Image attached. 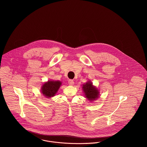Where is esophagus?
Returning <instances> with one entry per match:
<instances>
[{
	"label": "esophagus",
	"mask_w": 147,
	"mask_h": 147,
	"mask_svg": "<svg viewBox=\"0 0 147 147\" xmlns=\"http://www.w3.org/2000/svg\"><path fill=\"white\" fill-rule=\"evenodd\" d=\"M68 84L69 85H73L74 84V82L73 80H68Z\"/></svg>",
	"instance_id": "1"
}]
</instances>
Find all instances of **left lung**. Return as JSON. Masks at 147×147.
Returning a JSON list of instances; mask_svg holds the SVG:
<instances>
[{"mask_svg": "<svg viewBox=\"0 0 147 147\" xmlns=\"http://www.w3.org/2000/svg\"><path fill=\"white\" fill-rule=\"evenodd\" d=\"M92 84L93 83L90 81H89L85 84H83L82 87L85 97L90 101L97 100L100 95L98 90Z\"/></svg>", "mask_w": 147, "mask_h": 147, "instance_id": "left-lung-1", "label": "left lung"}]
</instances>
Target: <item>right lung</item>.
Listing matches in <instances>:
<instances>
[{
  "label": "right lung",
  "instance_id": "1",
  "mask_svg": "<svg viewBox=\"0 0 147 147\" xmlns=\"http://www.w3.org/2000/svg\"><path fill=\"white\" fill-rule=\"evenodd\" d=\"M61 85L62 82L60 81L49 80L43 84L41 90L45 97L47 98L52 97L57 93Z\"/></svg>",
  "mask_w": 147,
  "mask_h": 147
}]
</instances>
